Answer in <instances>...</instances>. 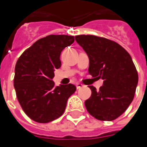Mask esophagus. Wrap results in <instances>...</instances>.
<instances>
[{"instance_id": "34e87169", "label": "esophagus", "mask_w": 147, "mask_h": 147, "mask_svg": "<svg viewBox=\"0 0 147 147\" xmlns=\"http://www.w3.org/2000/svg\"><path fill=\"white\" fill-rule=\"evenodd\" d=\"M83 87V85H82V83H77L76 84V88L77 89H79V88H81Z\"/></svg>"}]
</instances>
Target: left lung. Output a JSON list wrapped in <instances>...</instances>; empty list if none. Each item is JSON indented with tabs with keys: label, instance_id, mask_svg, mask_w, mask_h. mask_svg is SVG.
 <instances>
[{
	"label": "left lung",
	"instance_id": "1",
	"mask_svg": "<svg viewBox=\"0 0 147 147\" xmlns=\"http://www.w3.org/2000/svg\"><path fill=\"white\" fill-rule=\"evenodd\" d=\"M75 40L89 58V74L103 79L98 91L89 87L92 96L85 101L88 113L99 120H114L132 103L138 86L132 57L119 44L104 37L78 35Z\"/></svg>",
	"mask_w": 147,
	"mask_h": 147
}]
</instances>
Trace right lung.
<instances>
[{"mask_svg": "<svg viewBox=\"0 0 147 147\" xmlns=\"http://www.w3.org/2000/svg\"><path fill=\"white\" fill-rule=\"evenodd\" d=\"M74 42V36L49 35L33 43L15 65L14 87L22 109L31 119L49 123L63 115L73 84L55 87V69L61 66V51Z\"/></svg>", "mask_w": 147, "mask_h": 147, "instance_id": "add662e5", "label": "right lung"}]
</instances>
